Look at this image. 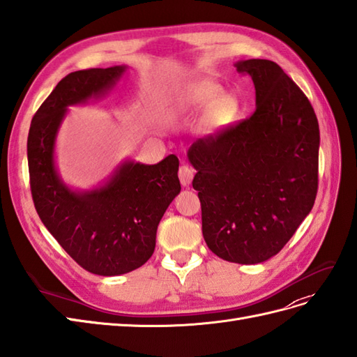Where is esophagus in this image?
Returning a JSON list of instances; mask_svg holds the SVG:
<instances>
[{
    "mask_svg": "<svg viewBox=\"0 0 357 357\" xmlns=\"http://www.w3.org/2000/svg\"><path fill=\"white\" fill-rule=\"evenodd\" d=\"M178 176H179V181L181 184L187 187L191 184V181H193V176H195V169L187 166V164H182V166L179 167V172H178Z\"/></svg>",
    "mask_w": 357,
    "mask_h": 357,
    "instance_id": "obj_1",
    "label": "esophagus"
}]
</instances>
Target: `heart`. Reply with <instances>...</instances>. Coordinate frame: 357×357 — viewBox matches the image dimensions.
I'll use <instances>...</instances> for the list:
<instances>
[{
    "label": "heart",
    "mask_w": 357,
    "mask_h": 357,
    "mask_svg": "<svg viewBox=\"0 0 357 357\" xmlns=\"http://www.w3.org/2000/svg\"><path fill=\"white\" fill-rule=\"evenodd\" d=\"M222 87L209 79H197L176 91L169 105L172 116L197 114L205 112L200 131L214 134L229 126L238 114V100L232 95H222Z\"/></svg>",
    "instance_id": "b5f03b06"
}]
</instances>
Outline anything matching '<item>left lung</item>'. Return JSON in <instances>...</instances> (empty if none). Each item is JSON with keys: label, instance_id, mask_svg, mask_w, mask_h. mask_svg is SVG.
I'll list each match as a JSON object with an SVG mask.
<instances>
[{"label": "left lung", "instance_id": "1", "mask_svg": "<svg viewBox=\"0 0 357 357\" xmlns=\"http://www.w3.org/2000/svg\"><path fill=\"white\" fill-rule=\"evenodd\" d=\"M235 68L252 78L257 109L196 140L188 160L209 250L259 264L283 249L314 206L319 128L309 99L276 63L252 59Z\"/></svg>", "mask_w": 357, "mask_h": 357}]
</instances>
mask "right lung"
<instances>
[{"label":"right lung","mask_w":357,"mask_h":357,"mask_svg":"<svg viewBox=\"0 0 357 357\" xmlns=\"http://www.w3.org/2000/svg\"><path fill=\"white\" fill-rule=\"evenodd\" d=\"M125 70L70 72L33 116L26 140L31 196L42 223L78 266L99 276L130 273L152 257L158 223L181 191L176 155L153 166L125 161L90 191L70 190L59 175L54 146L68 107L105 95Z\"/></svg>","instance_id":"add662e5"}]
</instances>
